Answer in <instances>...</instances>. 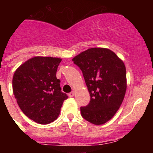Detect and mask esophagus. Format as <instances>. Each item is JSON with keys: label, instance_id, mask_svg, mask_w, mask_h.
Instances as JSON below:
<instances>
[{"label": "esophagus", "instance_id": "1", "mask_svg": "<svg viewBox=\"0 0 153 153\" xmlns=\"http://www.w3.org/2000/svg\"><path fill=\"white\" fill-rule=\"evenodd\" d=\"M74 95H75V92H69V97H70V98H72V97H73L74 96Z\"/></svg>", "mask_w": 153, "mask_h": 153}]
</instances>
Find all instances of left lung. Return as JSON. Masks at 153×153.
Instances as JSON below:
<instances>
[{
  "mask_svg": "<svg viewBox=\"0 0 153 153\" xmlns=\"http://www.w3.org/2000/svg\"><path fill=\"white\" fill-rule=\"evenodd\" d=\"M72 61L82 72L90 95L89 104L81 107V115L93 124H104L116 113L126 93L124 62L105 48H91Z\"/></svg>",
  "mask_w": 153,
  "mask_h": 153,
  "instance_id": "obj_1",
  "label": "left lung"
}]
</instances>
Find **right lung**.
Wrapping results in <instances>:
<instances>
[{
	"label": "right lung",
	"mask_w": 153,
	"mask_h": 153,
	"mask_svg": "<svg viewBox=\"0 0 153 153\" xmlns=\"http://www.w3.org/2000/svg\"><path fill=\"white\" fill-rule=\"evenodd\" d=\"M61 59L35 57L15 72L12 89L22 112L35 122L47 124L57 119L67 94L61 92L56 72Z\"/></svg>",
	"instance_id": "1"
}]
</instances>
